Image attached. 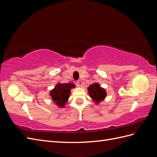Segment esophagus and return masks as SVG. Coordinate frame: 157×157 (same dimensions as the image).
Here are the masks:
<instances>
[{
	"label": "esophagus",
	"mask_w": 157,
	"mask_h": 157,
	"mask_svg": "<svg viewBox=\"0 0 157 157\" xmlns=\"http://www.w3.org/2000/svg\"><path fill=\"white\" fill-rule=\"evenodd\" d=\"M77 84H78V85L79 86H82V80H78V81H77Z\"/></svg>",
	"instance_id": "esophagus-1"
}]
</instances>
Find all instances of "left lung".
<instances>
[{"instance_id":"obj_1","label":"left lung","mask_w":157,"mask_h":157,"mask_svg":"<svg viewBox=\"0 0 157 157\" xmlns=\"http://www.w3.org/2000/svg\"><path fill=\"white\" fill-rule=\"evenodd\" d=\"M87 90L90 98L96 105L103 101L107 96L105 89L101 87L100 85L98 82H94L90 85Z\"/></svg>"}]
</instances>
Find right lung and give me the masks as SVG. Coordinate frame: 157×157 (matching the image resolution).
Here are the masks:
<instances>
[{
  "label": "right lung",
  "mask_w": 157,
  "mask_h": 157,
  "mask_svg": "<svg viewBox=\"0 0 157 157\" xmlns=\"http://www.w3.org/2000/svg\"><path fill=\"white\" fill-rule=\"evenodd\" d=\"M75 87L73 83H58L54 88L51 90L49 95L54 103L59 108L65 106L70 96L71 90Z\"/></svg>",
  "instance_id": "right-lung-1"
}]
</instances>
